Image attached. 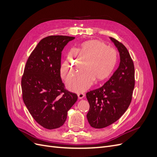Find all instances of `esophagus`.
I'll use <instances>...</instances> for the list:
<instances>
[{
    "mask_svg": "<svg viewBox=\"0 0 157 157\" xmlns=\"http://www.w3.org/2000/svg\"><path fill=\"white\" fill-rule=\"evenodd\" d=\"M85 96V94L82 92H80V93H78V99H82Z\"/></svg>",
    "mask_w": 157,
    "mask_h": 157,
    "instance_id": "esophagus-1",
    "label": "esophagus"
}]
</instances>
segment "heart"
<instances>
[{"mask_svg":"<svg viewBox=\"0 0 157 157\" xmlns=\"http://www.w3.org/2000/svg\"><path fill=\"white\" fill-rule=\"evenodd\" d=\"M117 62L118 52L115 48L98 40L86 41L69 54L61 65V77L69 78L85 63V67L67 82L72 91L84 92L94 80L100 83L107 80L115 71Z\"/></svg>","mask_w":157,"mask_h":157,"instance_id":"heart-1","label":"heart"}]
</instances>
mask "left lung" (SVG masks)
Listing matches in <instances>:
<instances>
[{"label": "left lung", "mask_w": 157, "mask_h": 157, "mask_svg": "<svg viewBox=\"0 0 157 157\" xmlns=\"http://www.w3.org/2000/svg\"><path fill=\"white\" fill-rule=\"evenodd\" d=\"M120 53L118 69L103 86L86 93L87 119L92 127L103 128L118 121L129 107L135 86L134 65L125 46L113 37Z\"/></svg>", "instance_id": "obj_1"}]
</instances>
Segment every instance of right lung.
Segmentation results:
<instances>
[{
	"label": "right lung",
	"mask_w": 157,
	"mask_h": 157,
	"mask_svg": "<svg viewBox=\"0 0 157 157\" xmlns=\"http://www.w3.org/2000/svg\"><path fill=\"white\" fill-rule=\"evenodd\" d=\"M75 37L51 35L31 52L22 78L23 102L35 121L46 129L63 126L77 95L65 88L60 76L61 52Z\"/></svg>",
	"instance_id": "obj_1"
}]
</instances>
